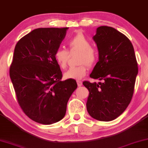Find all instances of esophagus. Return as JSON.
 Masks as SVG:
<instances>
[{
    "label": "esophagus",
    "instance_id": "1",
    "mask_svg": "<svg viewBox=\"0 0 148 148\" xmlns=\"http://www.w3.org/2000/svg\"><path fill=\"white\" fill-rule=\"evenodd\" d=\"M76 82H77V84H78V86H82V81H80V80H77V81H76Z\"/></svg>",
    "mask_w": 148,
    "mask_h": 148
}]
</instances>
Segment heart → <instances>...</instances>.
I'll return each mask as SVG.
<instances>
[{
	"label": "heart",
	"mask_w": 148,
	"mask_h": 148,
	"mask_svg": "<svg viewBox=\"0 0 148 148\" xmlns=\"http://www.w3.org/2000/svg\"><path fill=\"white\" fill-rule=\"evenodd\" d=\"M68 47L71 53L78 52V66L70 68L64 74V78L66 79L80 80L86 74L88 66L92 67L95 64L97 59L96 51L91 47L90 41L82 33H78L70 39L68 42ZM54 58L57 64L61 68H65L69 58V53L66 50L63 49H57L54 54Z\"/></svg>",
	"instance_id": "b5f03b06"
}]
</instances>
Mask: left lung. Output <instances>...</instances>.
<instances>
[{
  "mask_svg": "<svg viewBox=\"0 0 148 148\" xmlns=\"http://www.w3.org/2000/svg\"><path fill=\"white\" fill-rule=\"evenodd\" d=\"M99 61L90 77L102 82H83L89 91L88 113L100 121H111L127 109L133 97L138 73L133 45L125 35L109 26H100L92 37Z\"/></svg>",
  "mask_w": 148,
  "mask_h": 148,
  "instance_id": "obj_1",
  "label": "left lung"
}]
</instances>
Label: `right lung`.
Wrapping results in <instances>:
<instances>
[{"instance_id": "1", "label": "right lung", "mask_w": 148, "mask_h": 148, "mask_svg": "<svg viewBox=\"0 0 148 148\" xmlns=\"http://www.w3.org/2000/svg\"><path fill=\"white\" fill-rule=\"evenodd\" d=\"M68 27L32 30L15 45L10 78L18 103L29 119L51 125L65 116L67 103L77 88L75 80L62 81L54 54Z\"/></svg>"}]
</instances>
